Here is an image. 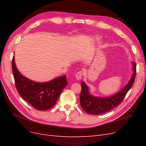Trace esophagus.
Here are the masks:
<instances>
[{"label":"esophagus","mask_w":146,"mask_h":146,"mask_svg":"<svg viewBox=\"0 0 146 146\" xmlns=\"http://www.w3.org/2000/svg\"><path fill=\"white\" fill-rule=\"evenodd\" d=\"M83 76V73L82 72H78L76 75V78L77 80H80L82 79Z\"/></svg>","instance_id":"esophagus-1"}]
</instances>
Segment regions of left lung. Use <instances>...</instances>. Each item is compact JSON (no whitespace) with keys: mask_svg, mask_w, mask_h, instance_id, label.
<instances>
[{"mask_svg":"<svg viewBox=\"0 0 146 146\" xmlns=\"http://www.w3.org/2000/svg\"><path fill=\"white\" fill-rule=\"evenodd\" d=\"M136 65L133 63V74L129 82L124 88L116 94L107 98L95 97L90 94L88 87L84 82L81 83L82 90L80 96V105L82 108L88 114H100L112 110L120 104L132 85H133L136 74Z\"/></svg>","mask_w":146,"mask_h":146,"instance_id":"left-lung-1","label":"left lung"}]
</instances>
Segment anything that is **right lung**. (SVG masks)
<instances>
[{"label":"right lung","mask_w":146,"mask_h":146,"mask_svg":"<svg viewBox=\"0 0 146 146\" xmlns=\"http://www.w3.org/2000/svg\"><path fill=\"white\" fill-rule=\"evenodd\" d=\"M12 71L18 93L38 110H47L54 107L68 84L66 76L43 83L30 80L23 76L17 69L14 56L12 60Z\"/></svg>","instance_id":"obj_1"}]
</instances>
